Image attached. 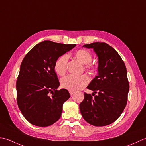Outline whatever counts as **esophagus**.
Here are the masks:
<instances>
[{"label":"esophagus","mask_w":146,"mask_h":146,"mask_svg":"<svg viewBox=\"0 0 146 146\" xmlns=\"http://www.w3.org/2000/svg\"><path fill=\"white\" fill-rule=\"evenodd\" d=\"M69 93H70L71 96H72V95L74 93V91H69Z\"/></svg>","instance_id":"esophagus-1"}]
</instances>
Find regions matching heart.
Instances as JSON below:
<instances>
[{
    "mask_svg": "<svg viewBox=\"0 0 146 146\" xmlns=\"http://www.w3.org/2000/svg\"><path fill=\"white\" fill-rule=\"evenodd\" d=\"M76 57L84 64L86 70L89 71H94L96 69V66L92 62L93 56L88 50L81 49L77 50L75 53ZM68 59L69 56L67 54H64L56 59L54 65V69L58 75L63 76L66 72ZM90 79L86 75L74 76L68 75L64 77L61 81V86L64 89L69 91H77L81 90L87 85Z\"/></svg>",
    "mask_w": 146,
    "mask_h": 146,
    "instance_id": "1",
    "label": "heart"
}]
</instances>
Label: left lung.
Masks as SVG:
<instances>
[{
    "label": "left lung",
    "instance_id": "8db88e82",
    "mask_svg": "<svg viewBox=\"0 0 146 146\" xmlns=\"http://www.w3.org/2000/svg\"><path fill=\"white\" fill-rule=\"evenodd\" d=\"M83 46L93 48L98 55V75L87 87L94 91L93 96L84 93L80 111L91 125H108L117 120L127 105L129 83L125 65L118 52L107 43L95 42Z\"/></svg>",
    "mask_w": 146,
    "mask_h": 146
}]
</instances>
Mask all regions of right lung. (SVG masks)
Instances as JSON below:
<instances>
[{"mask_svg":"<svg viewBox=\"0 0 146 146\" xmlns=\"http://www.w3.org/2000/svg\"><path fill=\"white\" fill-rule=\"evenodd\" d=\"M76 45L43 41L23 58L16 81L17 103L30 123L48 127L60 118L62 106L70 94L65 89L57 90L60 83L54 65L59 56Z\"/></svg>","mask_w":146,"mask_h":146,"instance_id":"right-lung-1","label":"right lung"}]
</instances>
